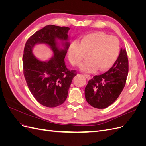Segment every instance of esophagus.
<instances>
[{"label":"esophagus","mask_w":146,"mask_h":146,"mask_svg":"<svg viewBox=\"0 0 146 146\" xmlns=\"http://www.w3.org/2000/svg\"><path fill=\"white\" fill-rule=\"evenodd\" d=\"M84 76L86 77V78L88 79V80H90L91 78V76H90V75H89V74H84Z\"/></svg>","instance_id":"34e87169"}]
</instances>
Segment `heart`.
Returning a JSON list of instances; mask_svg holds the SVG:
<instances>
[{
	"mask_svg": "<svg viewBox=\"0 0 146 146\" xmlns=\"http://www.w3.org/2000/svg\"><path fill=\"white\" fill-rule=\"evenodd\" d=\"M120 51V42L114 36L102 32L84 35L78 42H73L69 47L68 58L75 66L80 65L87 54L88 60L81 65L83 71L90 72L98 70L104 71L116 62Z\"/></svg>",
	"mask_w": 146,
	"mask_h": 146,
	"instance_id": "obj_1",
	"label": "heart"
}]
</instances>
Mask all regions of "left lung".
<instances>
[{"instance_id": "8db88e82", "label": "left lung", "mask_w": 146, "mask_h": 146, "mask_svg": "<svg viewBox=\"0 0 146 146\" xmlns=\"http://www.w3.org/2000/svg\"><path fill=\"white\" fill-rule=\"evenodd\" d=\"M129 73V60L125 49L121 48L113 67L88 82L85 90L87 102L99 109L108 107L114 102L125 86Z\"/></svg>"}]
</instances>
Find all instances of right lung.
<instances>
[{
  "mask_svg": "<svg viewBox=\"0 0 146 146\" xmlns=\"http://www.w3.org/2000/svg\"><path fill=\"white\" fill-rule=\"evenodd\" d=\"M68 27L48 25L32 35L25 43L23 58V72L29 89L39 104L47 107H55L64 103L75 70L68 69L64 58L70 46ZM57 39L62 41L60 48ZM46 43L51 48L54 56L46 62L37 59L32 49L37 43Z\"/></svg>",
  "mask_w": 146,
  "mask_h": 146,
  "instance_id": "obj_1",
  "label": "right lung"
}]
</instances>
